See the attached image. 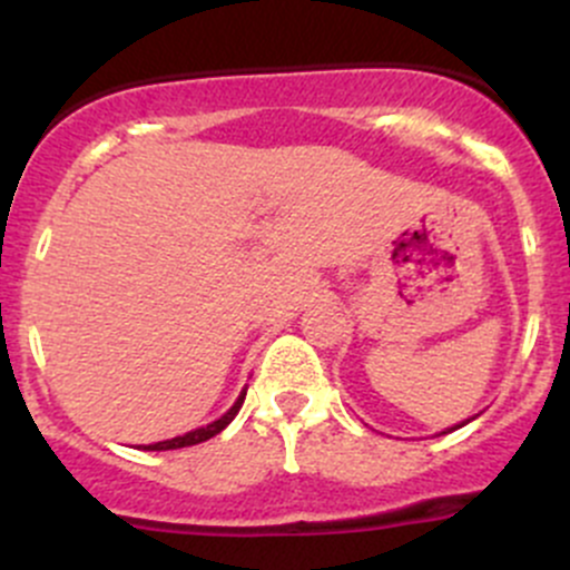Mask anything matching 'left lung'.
Masks as SVG:
<instances>
[{
    "label": "left lung",
    "mask_w": 570,
    "mask_h": 570,
    "mask_svg": "<svg viewBox=\"0 0 570 570\" xmlns=\"http://www.w3.org/2000/svg\"><path fill=\"white\" fill-rule=\"evenodd\" d=\"M471 422V419H465V422L463 424H469ZM463 424H455V428H450V430H446V433H452V430H458V428H463Z\"/></svg>",
    "instance_id": "left-lung-1"
}]
</instances>
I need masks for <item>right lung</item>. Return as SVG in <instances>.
Listing matches in <instances>:
<instances>
[{
  "label": "right lung",
  "mask_w": 570,
  "mask_h": 570,
  "mask_svg": "<svg viewBox=\"0 0 570 570\" xmlns=\"http://www.w3.org/2000/svg\"><path fill=\"white\" fill-rule=\"evenodd\" d=\"M245 394H248V392H243V394H239V396H237V402H234V405L228 407V411L223 413V416L217 419V422L206 424V428H198V430H189V433H184V435H176V439H168V441H157V444H148V446H142V450H148V452L181 450V446H193V444H200V441L212 439V435H217V433H220V430H226L228 424H232V419L237 416V413H239V407H243V402H245Z\"/></svg>",
  "instance_id": "right-lung-1"
}]
</instances>
